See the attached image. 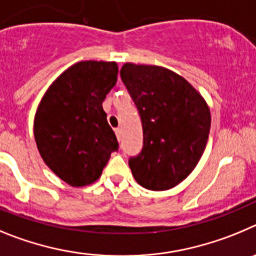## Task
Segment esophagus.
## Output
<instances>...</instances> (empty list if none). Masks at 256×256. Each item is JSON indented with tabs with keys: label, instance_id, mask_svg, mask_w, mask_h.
<instances>
[{
	"label": "esophagus",
	"instance_id": "esophagus-1",
	"mask_svg": "<svg viewBox=\"0 0 256 256\" xmlns=\"http://www.w3.org/2000/svg\"><path fill=\"white\" fill-rule=\"evenodd\" d=\"M114 132H116L117 140H118V142H121V140H122V130L118 128H116V130H114Z\"/></svg>",
	"mask_w": 256,
	"mask_h": 256
}]
</instances>
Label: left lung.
I'll list each match as a JSON object with an SVG mask.
<instances>
[{"label":"left lung","instance_id":"obj_1","mask_svg":"<svg viewBox=\"0 0 256 256\" xmlns=\"http://www.w3.org/2000/svg\"><path fill=\"white\" fill-rule=\"evenodd\" d=\"M120 75L142 118V152L128 160L134 178L148 190L174 188L204 153L210 130L208 104L168 68L128 62Z\"/></svg>","mask_w":256,"mask_h":256}]
</instances>
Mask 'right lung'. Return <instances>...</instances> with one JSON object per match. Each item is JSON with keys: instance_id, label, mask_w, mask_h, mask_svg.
<instances>
[{"instance_id": "1", "label": "right lung", "mask_w": 256, "mask_h": 256, "mask_svg": "<svg viewBox=\"0 0 256 256\" xmlns=\"http://www.w3.org/2000/svg\"><path fill=\"white\" fill-rule=\"evenodd\" d=\"M116 62H78L52 82L34 117L36 148L66 184L86 186L100 178L118 149L102 103L116 85Z\"/></svg>"}]
</instances>
